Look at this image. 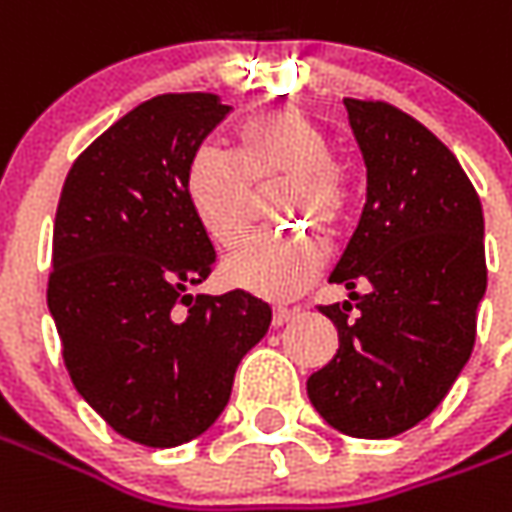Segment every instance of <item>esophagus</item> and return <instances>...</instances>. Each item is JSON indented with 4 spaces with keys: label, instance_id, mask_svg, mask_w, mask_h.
Wrapping results in <instances>:
<instances>
[{
    "label": "esophagus",
    "instance_id": "34e87169",
    "mask_svg": "<svg viewBox=\"0 0 512 512\" xmlns=\"http://www.w3.org/2000/svg\"><path fill=\"white\" fill-rule=\"evenodd\" d=\"M293 316H296V313L288 310V307H277V310H274V316H271V324H274V327H282V324H288Z\"/></svg>",
    "mask_w": 512,
    "mask_h": 512
}]
</instances>
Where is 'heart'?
Segmentation results:
<instances>
[{
    "mask_svg": "<svg viewBox=\"0 0 512 512\" xmlns=\"http://www.w3.org/2000/svg\"><path fill=\"white\" fill-rule=\"evenodd\" d=\"M238 157L199 146L185 169V194L199 224L224 249L252 227L255 194L280 182L274 213L335 230L349 207L346 174L332 160L327 135L293 107H271L235 132ZM327 263V249L310 232L257 235L224 260V280L268 302H288L305 291Z\"/></svg>",
    "mask_w": 512,
    "mask_h": 512,
    "instance_id": "b5f03b06",
    "label": "heart"
}]
</instances>
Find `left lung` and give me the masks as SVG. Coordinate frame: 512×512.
Segmentation results:
<instances>
[{
    "instance_id": "1",
    "label": "left lung",
    "mask_w": 512,
    "mask_h": 512,
    "mask_svg": "<svg viewBox=\"0 0 512 512\" xmlns=\"http://www.w3.org/2000/svg\"><path fill=\"white\" fill-rule=\"evenodd\" d=\"M343 105L366 205L330 274L349 302L321 307L338 352L310 374L307 396L338 432L380 441L430 416L471 357L488 285L485 221L466 171L424 124L385 102ZM360 281L366 294L354 291Z\"/></svg>"
}]
</instances>
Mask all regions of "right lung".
I'll return each instance as SVG.
<instances>
[{
	"label": "right lung",
	"mask_w": 512,
	"mask_h": 512,
	"mask_svg": "<svg viewBox=\"0 0 512 512\" xmlns=\"http://www.w3.org/2000/svg\"><path fill=\"white\" fill-rule=\"evenodd\" d=\"M227 113L216 94L141 102L74 160L57 202L46 302L69 377L113 430L155 449L216 424L271 324L252 293H188L216 252L185 169Z\"/></svg>",
	"instance_id": "1"
}]
</instances>
